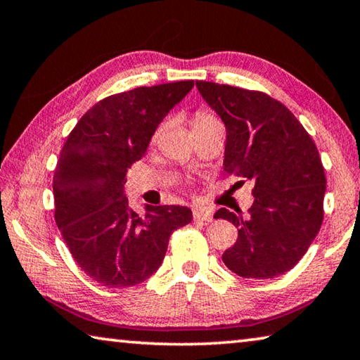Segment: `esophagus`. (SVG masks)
Returning a JSON list of instances; mask_svg holds the SVG:
<instances>
[{"label": "esophagus", "mask_w": 360, "mask_h": 360, "mask_svg": "<svg viewBox=\"0 0 360 360\" xmlns=\"http://www.w3.org/2000/svg\"><path fill=\"white\" fill-rule=\"evenodd\" d=\"M192 216H193V221H205V222L213 221V214H211V211H208L207 208L195 207L192 210Z\"/></svg>", "instance_id": "34e87169"}]
</instances>
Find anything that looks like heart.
I'll use <instances>...</instances> for the list:
<instances>
[{
    "label": "heart",
    "mask_w": 360,
    "mask_h": 360,
    "mask_svg": "<svg viewBox=\"0 0 360 360\" xmlns=\"http://www.w3.org/2000/svg\"><path fill=\"white\" fill-rule=\"evenodd\" d=\"M213 124H219V120L208 112H197L195 117H193V129L213 127ZM163 129H165V124H162V127L155 131V134H153V141L158 139V136L162 134Z\"/></svg>",
    "instance_id": "b5f03b06"
}]
</instances>
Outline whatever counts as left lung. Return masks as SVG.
<instances>
[{
  "mask_svg": "<svg viewBox=\"0 0 360 360\" xmlns=\"http://www.w3.org/2000/svg\"><path fill=\"white\" fill-rule=\"evenodd\" d=\"M226 124L224 171L255 182L248 216L221 208L238 227L222 261L245 278H274L298 264L323 221L325 171L316 144L282 102L261 91L197 82Z\"/></svg>",
  "mask_w": 360,
  "mask_h": 360,
  "instance_id": "obj_1",
  "label": "left lung"
}]
</instances>
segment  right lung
Returning a JSON list of instances; mask_svg holds the SVG:
<instances>
[{"mask_svg": "<svg viewBox=\"0 0 360 360\" xmlns=\"http://www.w3.org/2000/svg\"><path fill=\"white\" fill-rule=\"evenodd\" d=\"M192 79L141 86L93 105L68 134L54 173V218L73 259L104 287L127 288L155 272L169 236L192 221L179 205L128 207L124 182Z\"/></svg>", "mask_w": 360, "mask_h": 360, "instance_id": "obj_1", "label": "right lung"}]
</instances>
